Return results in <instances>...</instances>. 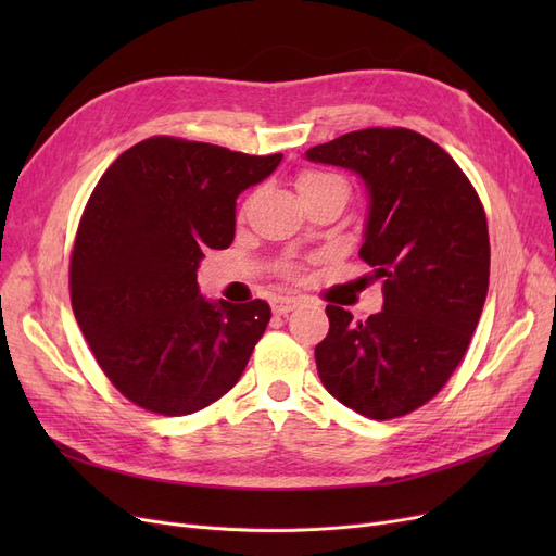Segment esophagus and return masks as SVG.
<instances>
[{"label": "esophagus", "mask_w": 556, "mask_h": 556, "mask_svg": "<svg viewBox=\"0 0 556 556\" xmlns=\"http://www.w3.org/2000/svg\"><path fill=\"white\" fill-rule=\"evenodd\" d=\"M299 304H301V301H299L296 296H276V299L271 301V311H274L276 315H288V313H292L294 308H299Z\"/></svg>", "instance_id": "34e87169"}]
</instances>
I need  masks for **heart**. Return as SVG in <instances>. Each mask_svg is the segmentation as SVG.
<instances>
[{
  "mask_svg": "<svg viewBox=\"0 0 556 556\" xmlns=\"http://www.w3.org/2000/svg\"><path fill=\"white\" fill-rule=\"evenodd\" d=\"M329 180H339V178H336V176H327V174L304 172V174H299V176H296V180H294V188H296V192H299V197H301V194L311 192L313 188H317V185H325V182H329Z\"/></svg>",
  "mask_w": 556,
  "mask_h": 556,
  "instance_id": "b5f03b06",
  "label": "heart"
}]
</instances>
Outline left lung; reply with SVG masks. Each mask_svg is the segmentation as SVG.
<instances>
[{"instance_id": "left-lung-1", "label": "left lung", "mask_w": 556, "mask_h": 556, "mask_svg": "<svg viewBox=\"0 0 556 556\" xmlns=\"http://www.w3.org/2000/svg\"><path fill=\"white\" fill-rule=\"evenodd\" d=\"M306 160L362 178L359 257L382 278V311L366 323L327 306L319 380L359 415H406L441 392L478 327L490 285L484 208L457 162L403 127L343 134Z\"/></svg>"}]
</instances>
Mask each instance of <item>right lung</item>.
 <instances>
[{
    "label": "right lung",
    "instance_id": "obj_1",
    "mask_svg": "<svg viewBox=\"0 0 556 556\" xmlns=\"http://www.w3.org/2000/svg\"><path fill=\"white\" fill-rule=\"evenodd\" d=\"M282 155L146 139L99 178L72 255V306L97 364L137 406L190 415L239 382L271 319L266 301L199 292L204 252L229 248L237 199Z\"/></svg>",
    "mask_w": 556,
    "mask_h": 556
}]
</instances>
